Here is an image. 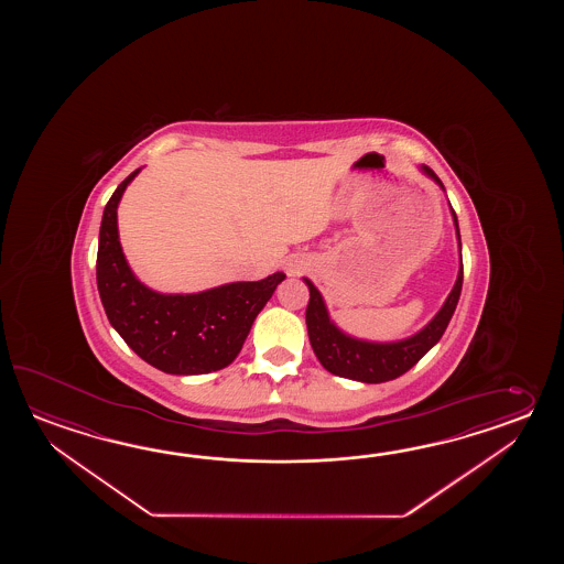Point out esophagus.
Listing matches in <instances>:
<instances>
[{"mask_svg":"<svg viewBox=\"0 0 564 564\" xmlns=\"http://www.w3.org/2000/svg\"><path fill=\"white\" fill-rule=\"evenodd\" d=\"M306 260L304 258H299V256H294V258H290L286 260V264H284V270H286L288 276H299L300 272L306 268Z\"/></svg>","mask_w":564,"mask_h":564,"instance_id":"1","label":"esophagus"}]
</instances>
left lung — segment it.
I'll return each instance as SVG.
<instances>
[{"instance_id":"left-lung-1","label":"left lung","mask_w":564,"mask_h":564,"mask_svg":"<svg viewBox=\"0 0 564 564\" xmlns=\"http://www.w3.org/2000/svg\"><path fill=\"white\" fill-rule=\"evenodd\" d=\"M420 171L444 189V183L433 173L432 169L421 165ZM449 209L454 217L457 248H459V270H457L456 284L452 288V292L445 299L444 306L440 308V312L415 335L401 338V340H391V343H377V340H365V338L347 335L330 318L326 302H324L323 294L318 292V288L314 286L308 278H302L311 290V300L306 306L308 338H311L312 350H314L316 359L321 360V365L326 371L333 372L336 377L360 381V383L393 381L403 372H408L427 350H432L440 343V338L444 336L445 328L456 312L457 300H459L462 284H464L459 226H457L456 212L452 205H449Z\"/></svg>"}]
</instances>
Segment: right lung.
<instances>
[{"mask_svg": "<svg viewBox=\"0 0 564 564\" xmlns=\"http://www.w3.org/2000/svg\"><path fill=\"white\" fill-rule=\"evenodd\" d=\"M141 169L108 199L96 256V284L112 328L149 365L169 375H205L240 355L256 316L286 274L229 282L193 294H163L134 276L119 240L120 197Z\"/></svg>", "mask_w": 564, "mask_h": 564, "instance_id": "obj_1", "label": "right lung"}]
</instances>
